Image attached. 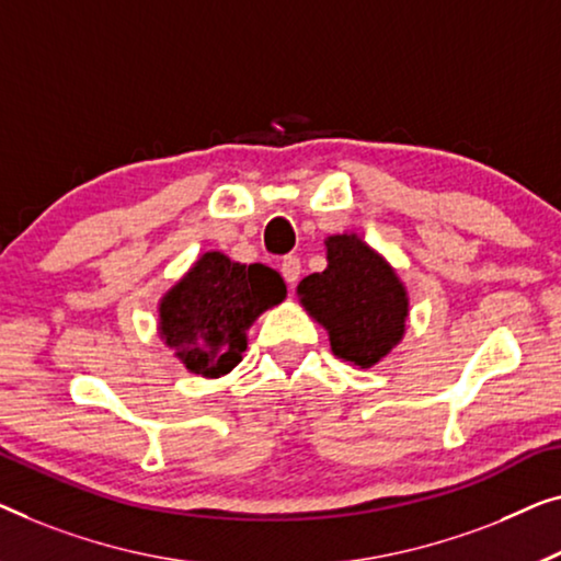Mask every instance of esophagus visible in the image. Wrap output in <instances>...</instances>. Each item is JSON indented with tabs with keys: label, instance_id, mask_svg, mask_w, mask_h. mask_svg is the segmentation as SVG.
I'll return each instance as SVG.
<instances>
[{
	"label": "esophagus",
	"instance_id": "esophagus-1",
	"mask_svg": "<svg viewBox=\"0 0 561 561\" xmlns=\"http://www.w3.org/2000/svg\"><path fill=\"white\" fill-rule=\"evenodd\" d=\"M279 270H282V277L287 279V284H295L299 279V272H302V264H299L297 256L289 254V256L282 259Z\"/></svg>",
	"mask_w": 561,
	"mask_h": 561
}]
</instances>
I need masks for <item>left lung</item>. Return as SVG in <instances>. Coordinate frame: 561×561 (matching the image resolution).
Masks as SVG:
<instances>
[{
    "instance_id": "1",
    "label": "left lung",
    "mask_w": 561,
    "mask_h": 561,
    "mask_svg": "<svg viewBox=\"0 0 561 561\" xmlns=\"http://www.w3.org/2000/svg\"><path fill=\"white\" fill-rule=\"evenodd\" d=\"M328 266L297 284V299L328 330L330 351L353 368H374L404 341L409 291L389 259L358 233L325 239Z\"/></svg>"
}]
</instances>
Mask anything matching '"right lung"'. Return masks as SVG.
Masks as SVG:
<instances>
[{
	"label": "right lung",
	"mask_w": 561,
	"mask_h": 561,
	"mask_svg": "<svg viewBox=\"0 0 561 561\" xmlns=\"http://www.w3.org/2000/svg\"><path fill=\"white\" fill-rule=\"evenodd\" d=\"M287 297V284L264 264L231 262L203 251L160 297L157 333L195 376L220 378L241 363L256 318Z\"/></svg>",
	"instance_id": "obj_1"
}]
</instances>
